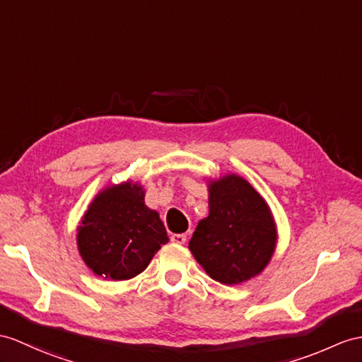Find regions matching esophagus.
I'll list each match as a JSON object with an SVG mask.
<instances>
[{
	"instance_id": "obj_1",
	"label": "esophagus",
	"mask_w": 362,
	"mask_h": 362,
	"mask_svg": "<svg viewBox=\"0 0 362 362\" xmlns=\"http://www.w3.org/2000/svg\"><path fill=\"white\" fill-rule=\"evenodd\" d=\"M186 240H187V236L184 233H173L170 236V241L175 243V244H184V243H186Z\"/></svg>"
}]
</instances>
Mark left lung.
Wrapping results in <instances>:
<instances>
[{"label": "left lung", "mask_w": 362, "mask_h": 362, "mask_svg": "<svg viewBox=\"0 0 362 362\" xmlns=\"http://www.w3.org/2000/svg\"><path fill=\"white\" fill-rule=\"evenodd\" d=\"M276 244V227L266 201L238 175L209 187V216L201 219L189 249L210 278L240 284L267 266Z\"/></svg>", "instance_id": "8db88e82"}]
</instances>
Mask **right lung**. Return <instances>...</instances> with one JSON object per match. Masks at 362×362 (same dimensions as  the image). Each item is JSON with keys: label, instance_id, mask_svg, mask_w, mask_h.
<instances>
[{"label": "right lung", "instance_id": "right-lung-1", "mask_svg": "<svg viewBox=\"0 0 362 362\" xmlns=\"http://www.w3.org/2000/svg\"><path fill=\"white\" fill-rule=\"evenodd\" d=\"M76 243L95 275L124 281L144 272L169 236L160 215L144 204L143 187L124 182L93 199L78 227Z\"/></svg>", "mask_w": 362, "mask_h": 362}]
</instances>
